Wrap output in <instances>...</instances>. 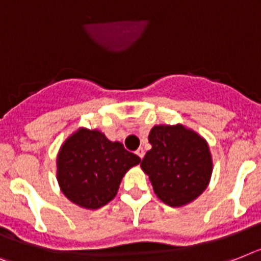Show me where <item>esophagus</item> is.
I'll list each match as a JSON object with an SVG mask.
<instances>
[{
	"label": "esophagus",
	"instance_id": "34e87169",
	"mask_svg": "<svg viewBox=\"0 0 261 261\" xmlns=\"http://www.w3.org/2000/svg\"><path fill=\"white\" fill-rule=\"evenodd\" d=\"M137 155L139 158H141V159H143V156H144V150H143V148H142V147L138 148V150H137Z\"/></svg>",
	"mask_w": 261,
	"mask_h": 261
}]
</instances>
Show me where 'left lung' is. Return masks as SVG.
<instances>
[{
	"instance_id": "8db88e82",
	"label": "left lung",
	"mask_w": 261,
	"mask_h": 261,
	"mask_svg": "<svg viewBox=\"0 0 261 261\" xmlns=\"http://www.w3.org/2000/svg\"><path fill=\"white\" fill-rule=\"evenodd\" d=\"M152 148L141 167L150 178L156 196L171 207L195 200L204 191L212 174L207 142L181 124L152 127L148 135Z\"/></svg>"
}]
</instances>
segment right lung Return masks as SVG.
<instances>
[{
    "mask_svg": "<svg viewBox=\"0 0 261 261\" xmlns=\"http://www.w3.org/2000/svg\"><path fill=\"white\" fill-rule=\"evenodd\" d=\"M141 158L98 130L80 128L62 144L57 167L58 183L69 200L95 210L113 200L120 180Z\"/></svg>",
    "mask_w": 261,
    "mask_h": 261,
    "instance_id": "1",
    "label": "right lung"
}]
</instances>
